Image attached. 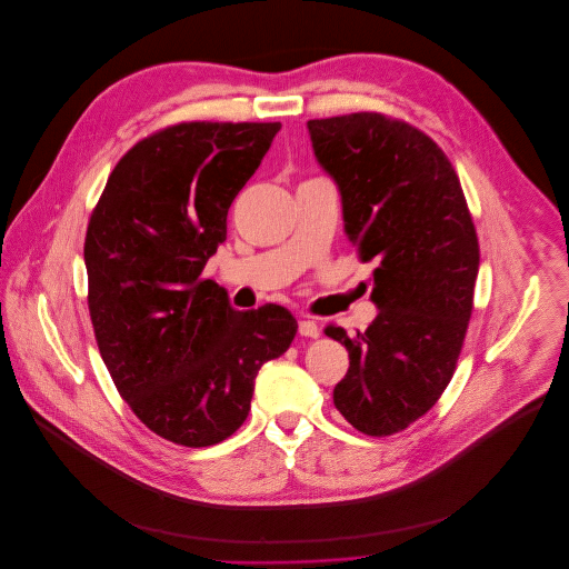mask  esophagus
<instances>
[{
	"label": "esophagus",
	"instance_id": "1",
	"mask_svg": "<svg viewBox=\"0 0 569 569\" xmlns=\"http://www.w3.org/2000/svg\"><path fill=\"white\" fill-rule=\"evenodd\" d=\"M298 332L302 337H320V326L316 325L313 320H300Z\"/></svg>",
	"mask_w": 569,
	"mask_h": 569
}]
</instances>
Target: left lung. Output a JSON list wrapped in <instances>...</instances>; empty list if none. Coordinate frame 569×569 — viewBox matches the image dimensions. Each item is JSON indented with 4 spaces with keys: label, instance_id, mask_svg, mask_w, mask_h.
Returning <instances> with one entry per match:
<instances>
[{
    "label": "left lung",
    "instance_id": "1",
    "mask_svg": "<svg viewBox=\"0 0 569 569\" xmlns=\"http://www.w3.org/2000/svg\"><path fill=\"white\" fill-rule=\"evenodd\" d=\"M307 129L339 190L348 241L377 264L375 322L355 337L326 328L350 357L332 403L355 429L390 436L436 406L453 377L480 269L476 226L453 166L422 131L381 113Z\"/></svg>",
    "mask_w": 569,
    "mask_h": 569
}]
</instances>
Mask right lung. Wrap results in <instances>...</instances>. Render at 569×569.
<instances>
[{
    "mask_svg": "<svg viewBox=\"0 0 569 569\" xmlns=\"http://www.w3.org/2000/svg\"><path fill=\"white\" fill-rule=\"evenodd\" d=\"M280 122H181L138 142L107 179L84 239L89 316L133 413L183 447H210L247 418L262 363L298 322L278 305L237 311L201 271L228 210Z\"/></svg>",
    "mask_w": 569,
    "mask_h": 569,
    "instance_id": "obj_1",
    "label": "right lung"
}]
</instances>
